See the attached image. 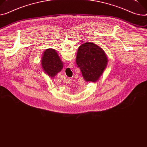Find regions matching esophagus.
<instances>
[{
	"label": "esophagus",
	"instance_id": "obj_1",
	"mask_svg": "<svg viewBox=\"0 0 147 147\" xmlns=\"http://www.w3.org/2000/svg\"><path fill=\"white\" fill-rule=\"evenodd\" d=\"M71 79L70 78H66L65 80H64V82L67 84H70V83H71Z\"/></svg>",
	"mask_w": 147,
	"mask_h": 147
}]
</instances>
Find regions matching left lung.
<instances>
[{
    "label": "left lung",
    "mask_w": 147,
    "mask_h": 147,
    "mask_svg": "<svg viewBox=\"0 0 147 147\" xmlns=\"http://www.w3.org/2000/svg\"><path fill=\"white\" fill-rule=\"evenodd\" d=\"M107 62L104 50L94 43H85L78 49L76 63L86 82L98 80Z\"/></svg>",
    "instance_id": "8db88e82"
}]
</instances>
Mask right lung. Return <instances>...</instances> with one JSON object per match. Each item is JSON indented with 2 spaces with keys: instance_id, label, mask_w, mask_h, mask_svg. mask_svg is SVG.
I'll return each instance as SVG.
<instances>
[{
  "instance_id": "right-lung-1",
  "label": "right lung",
  "mask_w": 147,
  "mask_h": 147,
  "mask_svg": "<svg viewBox=\"0 0 147 147\" xmlns=\"http://www.w3.org/2000/svg\"><path fill=\"white\" fill-rule=\"evenodd\" d=\"M42 65L45 72L51 77H54L63 69V63L60 60L56 51L47 49L43 53Z\"/></svg>"
}]
</instances>
